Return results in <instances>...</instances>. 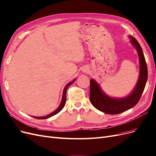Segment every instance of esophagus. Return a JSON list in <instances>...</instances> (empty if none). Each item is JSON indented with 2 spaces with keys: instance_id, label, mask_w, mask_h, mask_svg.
Masks as SVG:
<instances>
[{
  "instance_id": "obj_1",
  "label": "esophagus",
  "mask_w": 156,
  "mask_h": 156,
  "mask_svg": "<svg viewBox=\"0 0 156 156\" xmlns=\"http://www.w3.org/2000/svg\"><path fill=\"white\" fill-rule=\"evenodd\" d=\"M83 71H84V72H87V71H88V69L85 68L84 69H83Z\"/></svg>"
}]
</instances>
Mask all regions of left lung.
I'll return each instance as SVG.
<instances>
[{
	"instance_id": "obj_1",
	"label": "left lung",
	"mask_w": 156,
	"mask_h": 156,
	"mask_svg": "<svg viewBox=\"0 0 156 156\" xmlns=\"http://www.w3.org/2000/svg\"><path fill=\"white\" fill-rule=\"evenodd\" d=\"M133 45L136 48L140 65L138 83L133 92L124 98L115 99L106 96L100 89L98 84L92 79L90 81V100L92 105L98 110L107 114L115 115L134 107L140 101L148 78L147 66L141 47L138 41L129 36Z\"/></svg>"
}]
</instances>
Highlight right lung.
<instances>
[{
  "label": "right lung",
  "mask_w": 156,
  "mask_h": 156,
  "mask_svg": "<svg viewBox=\"0 0 156 156\" xmlns=\"http://www.w3.org/2000/svg\"><path fill=\"white\" fill-rule=\"evenodd\" d=\"M74 82V80H73V82L69 83L68 84H67L65 87L64 89V91H63V95H62V99L61 103H60V106H58V108H57V109L55 112H53L51 113L48 115H46V116H44V117H32L37 119H48V118H50V117H52L53 115H55L57 114L58 112H60V111H61L62 108H64L65 104H66V90L67 89V88H68Z\"/></svg>",
  "instance_id": "right-lung-1"
}]
</instances>
